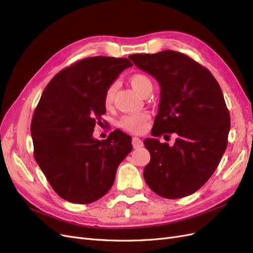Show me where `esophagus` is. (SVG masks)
<instances>
[{
	"label": "esophagus",
	"mask_w": 253,
	"mask_h": 253,
	"mask_svg": "<svg viewBox=\"0 0 253 253\" xmlns=\"http://www.w3.org/2000/svg\"><path fill=\"white\" fill-rule=\"evenodd\" d=\"M132 144H133L134 149H138V148H141L142 145H143V143H142L141 139H139L138 137H133V139H132Z\"/></svg>",
	"instance_id": "34e87169"
}]
</instances>
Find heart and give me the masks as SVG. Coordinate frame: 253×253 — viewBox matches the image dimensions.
<instances>
[{"label": "heart", "mask_w": 253, "mask_h": 253, "mask_svg": "<svg viewBox=\"0 0 253 253\" xmlns=\"http://www.w3.org/2000/svg\"><path fill=\"white\" fill-rule=\"evenodd\" d=\"M129 83H131L132 87L139 93L141 96L147 91L148 89H152L153 84L152 80L148 77L147 75L137 73L129 76L128 78ZM117 90V83L113 82L105 89L104 97H103V103L106 108H110L113 104L115 94H116ZM149 119V115L145 113L141 114H133V115H126L124 116L119 121V126L122 127L127 132L135 133V134H140L142 133L145 127H147V122Z\"/></svg>", "instance_id": "heart-1"}]
</instances>
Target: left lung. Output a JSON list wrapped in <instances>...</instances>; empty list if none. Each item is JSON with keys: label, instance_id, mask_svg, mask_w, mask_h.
<instances>
[{"label": "left lung", "instance_id": "8db88e82", "mask_svg": "<svg viewBox=\"0 0 253 253\" xmlns=\"http://www.w3.org/2000/svg\"><path fill=\"white\" fill-rule=\"evenodd\" d=\"M128 58L160 85L153 138L143 141L151 155L144 180L165 198L193 194L216 170L228 144L230 115L219 84L206 67L178 51ZM170 133L176 135L173 146L156 138Z\"/></svg>", "mask_w": 253, "mask_h": 253}]
</instances>
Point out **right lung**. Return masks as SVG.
Masks as SVG:
<instances>
[{"label": "right lung", "instance_id": "right-lung-1", "mask_svg": "<svg viewBox=\"0 0 253 253\" xmlns=\"http://www.w3.org/2000/svg\"><path fill=\"white\" fill-rule=\"evenodd\" d=\"M132 65L126 58L83 59L58 73L43 91L30 126L34 156L67 202L90 204L105 195L133 150L132 138L120 129L104 140L93 137L105 114V89Z\"/></svg>", "mask_w": 253, "mask_h": 253}]
</instances>
